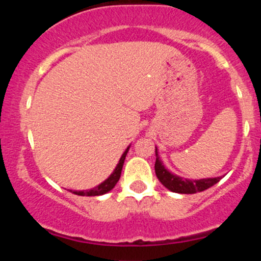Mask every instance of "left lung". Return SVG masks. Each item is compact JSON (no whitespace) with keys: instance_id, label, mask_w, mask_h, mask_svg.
<instances>
[{"instance_id":"left-lung-1","label":"left lung","mask_w":261,"mask_h":261,"mask_svg":"<svg viewBox=\"0 0 261 261\" xmlns=\"http://www.w3.org/2000/svg\"><path fill=\"white\" fill-rule=\"evenodd\" d=\"M154 172L157 175L158 180L164 185L168 190L173 193L179 194H195L199 191H203L206 189L214 187L221 180L222 176H217V178H206L199 179V180H194V179H182L180 176L173 174L166 167L163 166L162 161L158 157L157 148H155V163H154Z\"/></svg>"}]
</instances>
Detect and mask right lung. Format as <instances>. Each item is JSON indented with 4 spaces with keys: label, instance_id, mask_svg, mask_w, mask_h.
<instances>
[{
    "label": "right lung",
    "instance_id": "1",
    "mask_svg": "<svg viewBox=\"0 0 261 261\" xmlns=\"http://www.w3.org/2000/svg\"><path fill=\"white\" fill-rule=\"evenodd\" d=\"M128 148H130V146L125 149V152L122 153L120 161H119L118 166H116V168L114 169L113 174L109 176V178L107 179V180H104L101 184L98 185V187L93 188V189H89V190H82V191H73V190H70L72 194H76V195H80V196H98V195H103V194L108 193V191H110L112 189L115 187L116 182L119 181V179H120V175H121V170H122V166H124V161H125V157H126L127 152H128Z\"/></svg>",
    "mask_w": 261,
    "mask_h": 261
}]
</instances>
